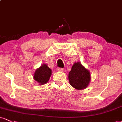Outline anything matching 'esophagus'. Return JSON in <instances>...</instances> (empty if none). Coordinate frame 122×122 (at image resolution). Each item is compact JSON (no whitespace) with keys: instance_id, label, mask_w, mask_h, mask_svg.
Returning a JSON list of instances; mask_svg holds the SVG:
<instances>
[{"instance_id":"34e87169","label":"esophagus","mask_w":122,"mask_h":122,"mask_svg":"<svg viewBox=\"0 0 122 122\" xmlns=\"http://www.w3.org/2000/svg\"><path fill=\"white\" fill-rule=\"evenodd\" d=\"M58 70L59 71H64V69H63L62 68H61V67H58Z\"/></svg>"}]
</instances>
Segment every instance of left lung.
Masks as SVG:
<instances>
[{
    "mask_svg": "<svg viewBox=\"0 0 122 122\" xmlns=\"http://www.w3.org/2000/svg\"><path fill=\"white\" fill-rule=\"evenodd\" d=\"M70 84L77 90L86 88L90 81V74L80 62L74 63L69 73Z\"/></svg>",
    "mask_w": 122,
    "mask_h": 122,
    "instance_id": "left-lung-1",
    "label": "left lung"
}]
</instances>
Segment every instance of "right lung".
Segmentation results:
<instances>
[{"label":"right lung","instance_id":"right-lung-1","mask_svg":"<svg viewBox=\"0 0 122 122\" xmlns=\"http://www.w3.org/2000/svg\"><path fill=\"white\" fill-rule=\"evenodd\" d=\"M52 74V70L46 64L41 66L35 71L34 74V80L42 85L46 83L49 80V78Z\"/></svg>","mask_w":122,"mask_h":122}]
</instances>
